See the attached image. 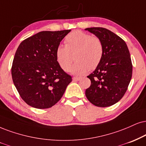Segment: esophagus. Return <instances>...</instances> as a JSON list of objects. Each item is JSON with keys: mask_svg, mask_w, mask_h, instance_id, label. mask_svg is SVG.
Segmentation results:
<instances>
[{"mask_svg": "<svg viewBox=\"0 0 146 146\" xmlns=\"http://www.w3.org/2000/svg\"><path fill=\"white\" fill-rule=\"evenodd\" d=\"M81 78H82L81 77H77V76H75V77H74V78H73L72 79H73L74 81H78V80H80V79H81Z\"/></svg>", "mask_w": 146, "mask_h": 146, "instance_id": "esophagus-1", "label": "esophagus"}]
</instances>
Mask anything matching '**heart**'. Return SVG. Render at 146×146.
I'll use <instances>...</instances> for the list:
<instances>
[{
	"label": "heart",
	"instance_id": "obj_1",
	"mask_svg": "<svg viewBox=\"0 0 146 146\" xmlns=\"http://www.w3.org/2000/svg\"><path fill=\"white\" fill-rule=\"evenodd\" d=\"M66 45L59 44L55 51L57 62L65 72H69L74 58L72 73L81 75L99 66L104 55V46L98 37L76 30L65 38ZM74 56H73V55Z\"/></svg>",
	"mask_w": 146,
	"mask_h": 146
}]
</instances>
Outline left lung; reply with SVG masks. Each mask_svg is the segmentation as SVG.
<instances>
[{
    "instance_id": "8db88e82",
    "label": "left lung",
    "mask_w": 146,
    "mask_h": 146,
    "mask_svg": "<svg viewBox=\"0 0 146 146\" xmlns=\"http://www.w3.org/2000/svg\"><path fill=\"white\" fill-rule=\"evenodd\" d=\"M100 39L104 55L96 69L87 77L91 86L85 95L98 107H108L121 100L132 77L133 66L127 44L114 32L104 28H88Z\"/></svg>"
}]
</instances>
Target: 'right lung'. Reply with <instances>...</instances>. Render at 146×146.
Segmentation results:
<instances>
[{
    "label": "right lung",
    "mask_w": 146,
    "mask_h": 146,
    "mask_svg": "<svg viewBox=\"0 0 146 146\" xmlns=\"http://www.w3.org/2000/svg\"><path fill=\"white\" fill-rule=\"evenodd\" d=\"M71 30L42 31L20 43L11 68L13 83L26 103L49 108L60 100L72 77L57 62L55 51Z\"/></svg>",
    "instance_id": "1"
}]
</instances>
